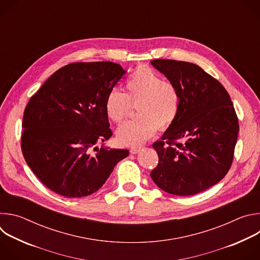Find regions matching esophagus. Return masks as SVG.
<instances>
[{"mask_svg":"<svg viewBox=\"0 0 260 260\" xmlns=\"http://www.w3.org/2000/svg\"><path fill=\"white\" fill-rule=\"evenodd\" d=\"M140 151H141V147H133V148H131V150H129V152L132 154H137Z\"/></svg>","mask_w":260,"mask_h":260,"instance_id":"esophagus-1","label":"esophagus"}]
</instances>
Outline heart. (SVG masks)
I'll list each match as a JSON object with an SVG mask.
<instances>
[{"instance_id":"obj_1","label":"heart","mask_w":260,"mask_h":260,"mask_svg":"<svg viewBox=\"0 0 260 260\" xmlns=\"http://www.w3.org/2000/svg\"><path fill=\"white\" fill-rule=\"evenodd\" d=\"M137 104V118L119 126L116 136L123 146H137L157 131L171 126L180 109V93L171 82L149 68H139L125 80V92L111 89L105 100V112L110 120L121 123Z\"/></svg>"}]
</instances>
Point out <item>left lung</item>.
<instances>
[{
	"label": "left lung",
	"mask_w": 260,
	"mask_h": 260,
	"mask_svg": "<svg viewBox=\"0 0 260 260\" xmlns=\"http://www.w3.org/2000/svg\"><path fill=\"white\" fill-rule=\"evenodd\" d=\"M151 64L180 93L175 122L152 145L158 165L150 176L164 191L187 197L217 184L234 158L239 121L230 94L198 64L154 59Z\"/></svg>",
	"instance_id": "left-lung-1"
}]
</instances>
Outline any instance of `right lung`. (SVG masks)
I'll return each mask as SVG.
<instances>
[{"label": "right lung", "mask_w": 260, "mask_h": 260, "mask_svg": "<svg viewBox=\"0 0 260 260\" xmlns=\"http://www.w3.org/2000/svg\"><path fill=\"white\" fill-rule=\"evenodd\" d=\"M125 73L111 61L73 62L53 73L30 98L21 150L50 190L71 199L90 196L128 155L126 149L96 146L112 136L105 100Z\"/></svg>", "instance_id": "right-lung-1"}]
</instances>
